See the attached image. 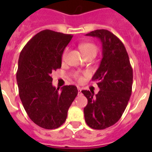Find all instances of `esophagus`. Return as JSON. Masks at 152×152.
Segmentation results:
<instances>
[{
    "instance_id": "34e87169",
    "label": "esophagus",
    "mask_w": 152,
    "mask_h": 152,
    "mask_svg": "<svg viewBox=\"0 0 152 152\" xmlns=\"http://www.w3.org/2000/svg\"><path fill=\"white\" fill-rule=\"evenodd\" d=\"M77 91H78L79 94H81V89H80V88H77Z\"/></svg>"
}]
</instances>
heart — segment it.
<instances>
[{"instance_id":"heart-1","label":"heart","mask_w":152,"mask_h":152,"mask_svg":"<svg viewBox=\"0 0 152 152\" xmlns=\"http://www.w3.org/2000/svg\"><path fill=\"white\" fill-rule=\"evenodd\" d=\"M80 51L82 52L83 55L84 56H86V55H88V54H92V55H96V50H97V49H96V46L94 45V44L93 43H83L81 44V45H80ZM68 48L67 49H65L64 50V52H63L62 53V59L64 60L65 58H66V56H67V54H68ZM74 77H75V79L76 80H77L79 81V82H82L83 81V77L82 76L80 75L79 73H77V72H75V74H74Z\"/></svg>"}]
</instances>
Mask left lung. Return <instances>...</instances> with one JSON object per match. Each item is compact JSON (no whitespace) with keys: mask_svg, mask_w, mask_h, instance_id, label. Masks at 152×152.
Returning <instances> with one entry per match:
<instances>
[{"mask_svg":"<svg viewBox=\"0 0 152 152\" xmlns=\"http://www.w3.org/2000/svg\"><path fill=\"white\" fill-rule=\"evenodd\" d=\"M96 37L102 43L103 58L93 76L100 91H82L88 99L84 109L88 126L104 129L119 121L129 100L132 87V68L124 45L107 29H96L86 34Z\"/></svg>","mask_w":152,"mask_h":152,"instance_id":"obj_1","label":"left lung"}]
</instances>
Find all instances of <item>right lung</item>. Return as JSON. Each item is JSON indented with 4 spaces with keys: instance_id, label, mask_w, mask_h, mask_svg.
<instances>
[{
    "instance_id": "1",
    "label": "right lung",
    "mask_w": 152,
    "mask_h": 152,
    "mask_svg": "<svg viewBox=\"0 0 152 152\" xmlns=\"http://www.w3.org/2000/svg\"><path fill=\"white\" fill-rule=\"evenodd\" d=\"M73 36L45 29L28 42L18 61L17 81L26 113L36 125L54 129L65 122L70 106L77 95V87L56 89L51 74L61 67V57Z\"/></svg>"
}]
</instances>
